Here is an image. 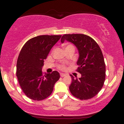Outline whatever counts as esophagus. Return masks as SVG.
Segmentation results:
<instances>
[{"label": "esophagus", "instance_id": "34e87169", "mask_svg": "<svg viewBox=\"0 0 124 124\" xmlns=\"http://www.w3.org/2000/svg\"><path fill=\"white\" fill-rule=\"evenodd\" d=\"M65 76L66 74H64V73H60V76H61V77H64Z\"/></svg>", "mask_w": 124, "mask_h": 124}]
</instances>
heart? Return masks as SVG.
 I'll use <instances>...</instances> for the list:
<instances>
[{"instance_id":"b5f03b06","label":"heart","mask_w":124,"mask_h":124,"mask_svg":"<svg viewBox=\"0 0 124 124\" xmlns=\"http://www.w3.org/2000/svg\"><path fill=\"white\" fill-rule=\"evenodd\" d=\"M68 46H73L71 45H68L66 47H68ZM59 68H60V69H61V70H64L66 69V66L64 65L60 66V67H59Z\"/></svg>"}]
</instances>
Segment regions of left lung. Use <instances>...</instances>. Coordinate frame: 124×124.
<instances>
[{
  "instance_id": "obj_1",
  "label": "left lung",
  "mask_w": 124,
  "mask_h": 124,
  "mask_svg": "<svg viewBox=\"0 0 124 124\" xmlns=\"http://www.w3.org/2000/svg\"><path fill=\"white\" fill-rule=\"evenodd\" d=\"M65 40L73 43L78 50L77 71L81 74L79 79L70 75V92L81 100L91 99L100 91L106 79V65L101 50L94 39L84 34H65L61 42Z\"/></svg>"
}]
</instances>
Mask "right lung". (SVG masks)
Instances as JSON below:
<instances>
[{
    "label": "right lung",
    "mask_w": 124,
    "mask_h": 124,
    "mask_svg": "<svg viewBox=\"0 0 124 124\" xmlns=\"http://www.w3.org/2000/svg\"><path fill=\"white\" fill-rule=\"evenodd\" d=\"M61 35H40L30 39L20 52L17 62V76L25 94L30 99L41 101L51 95L60 79L56 71L43 75L44 60Z\"/></svg>",
    "instance_id": "right-lung-1"
}]
</instances>
